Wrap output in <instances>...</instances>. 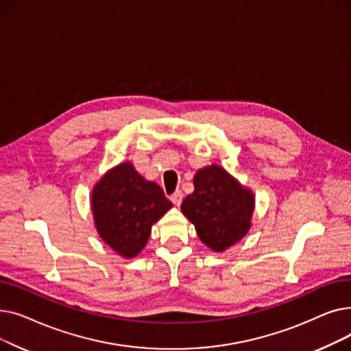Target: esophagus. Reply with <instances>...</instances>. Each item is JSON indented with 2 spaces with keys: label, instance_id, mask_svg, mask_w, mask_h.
<instances>
[{
  "label": "esophagus",
  "instance_id": "obj_1",
  "mask_svg": "<svg viewBox=\"0 0 351 351\" xmlns=\"http://www.w3.org/2000/svg\"><path fill=\"white\" fill-rule=\"evenodd\" d=\"M171 200L173 202V205H175V206H180L182 200H183V195H182V192H180V191H176V192L171 196Z\"/></svg>",
  "mask_w": 351,
  "mask_h": 351
}]
</instances>
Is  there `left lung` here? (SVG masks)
<instances>
[{
  "instance_id": "8db88e82",
  "label": "left lung",
  "mask_w": 351,
  "mask_h": 351,
  "mask_svg": "<svg viewBox=\"0 0 351 351\" xmlns=\"http://www.w3.org/2000/svg\"><path fill=\"white\" fill-rule=\"evenodd\" d=\"M195 191L182 202V213L197 236L215 252H225L250 229L254 195L217 165L196 172Z\"/></svg>"
}]
</instances>
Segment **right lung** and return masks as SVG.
I'll list each match as a JSON object with an SVG mask.
<instances>
[{"label": "right lung", "instance_id": "right-lung-1", "mask_svg": "<svg viewBox=\"0 0 351 351\" xmlns=\"http://www.w3.org/2000/svg\"><path fill=\"white\" fill-rule=\"evenodd\" d=\"M90 202L98 234L126 259L142 252L152 225L172 208L160 186L139 175L131 162L109 169L92 189Z\"/></svg>", "mask_w": 351, "mask_h": 351}]
</instances>
